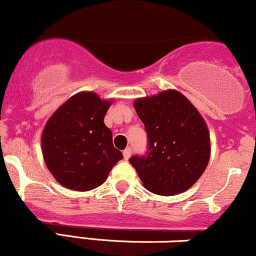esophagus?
<instances>
[{"instance_id": "esophagus-1", "label": "esophagus", "mask_w": 256, "mask_h": 256, "mask_svg": "<svg viewBox=\"0 0 256 256\" xmlns=\"http://www.w3.org/2000/svg\"><path fill=\"white\" fill-rule=\"evenodd\" d=\"M130 154H132V148H130V147H128V148H126L124 151H123V157H124L126 160H127V159H129V157H130Z\"/></svg>"}]
</instances>
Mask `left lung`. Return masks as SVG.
I'll use <instances>...</instances> for the list:
<instances>
[{"instance_id":"left-lung-1","label":"left lung","mask_w":256,"mask_h":256,"mask_svg":"<svg viewBox=\"0 0 256 256\" xmlns=\"http://www.w3.org/2000/svg\"><path fill=\"white\" fill-rule=\"evenodd\" d=\"M145 126L148 148L129 159L147 190L176 195L194 184L211 154L205 120L182 93L168 90L134 102Z\"/></svg>"}]
</instances>
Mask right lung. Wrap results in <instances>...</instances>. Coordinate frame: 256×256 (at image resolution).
Masks as SVG:
<instances>
[{
    "label": "right lung",
    "instance_id": "right-lung-1",
    "mask_svg": "<svg viewBox=\"0 0 256 256\" xmlns=\"http://www.w3.org/2000/svg\"><path fill=\"white\" fill-rule=\"evenodd\" d=\"M111 103L94 92L76 93L45 124L42 133L45 164L63 187L79 192L97 188L123 158L104 124Z\"/></svg>",
    "mask_w": 256,
    "mask_h": 256
}]
</instances>
